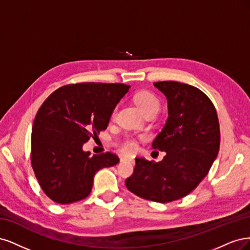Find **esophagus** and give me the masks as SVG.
I'll return each mask as SVG.
<instances>
[{
  "label": "esophagus",
  "mask_w": 250,
  "mask_h": 250,
  "mask_svg": "<svg viewBox=\"0 0 250 250\" xmlns=\"http://www.w3.org/2000/svg\"><path fill=\"white\" fill-rule=\"evenodd\" d=\"M122 161H127V162L133 163L134 162V158L133 157H124V158H122Z\"/></svg>",
  "instance_id": "obj_1"
}]
</instances>
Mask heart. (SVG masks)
<instances>
[{
  "instance_id": "b5f03b06",
  "label": "heart",
  "mask_w": 250,
  "mask_h": 250,
  "mask_svg": "<svg viewBox=\"0 0 250 250\" xmlns=\"http://www.w3.org/2000/svg\"><path fill=\"white\" fill-rule=\"evenodd\" d=\"M134 101L135 103L138 104V107L140 110L143 112L144 114L147 113V112L150 111H155L158 112L160 111L161 108V103L160 100L158 99V96L147 90H142L137 92L134 95ZM117 109L115 108L113 110V113H112V117H115L116 115ZM120 149H122L125 154H131L136 148H137V142L133 138H126L123 142H120L119 144Z\"/></svg>"
}]
</instances>
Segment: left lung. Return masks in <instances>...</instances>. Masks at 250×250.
<instances>
[{"instance_id":"obj_1","label":"left lung","mask_w":250,"mask_h":250,"mask_svg":"<svg viewBox=\"0 0 250 250\" xmlns=\"http://www.w3.org/2000/svg\"><path fill=\"white\" fill-rule=\"evenodd\" d=\"M154 85L166 96L168 118L152 148L166 156L161 162L136 158L125 186L137 196L164 204L188 195L205 179L218 155L220 128L213 103L198 88L174 81Z\"/></svg>"}]
</instances>
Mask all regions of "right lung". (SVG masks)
Listing matches in <instances>:
<instances>
[{"label":"right lung","mask_w":250,"mask_h":250,"mask_svg":"<svg viewBox=\"0 0 250 250\" xmlns=\"http://www.w3.org/2000/svg\"><path fill=\"white\" fill-rule=\"evenodd\" d=\"M131 86L79 83L62 86L47 98L35 116L31 135V163L47 197L60 205L90 194L94 174L114 166L112 152L90 156L83 144L106 130L116 104Z\"/></svg>","instance_id":"add662e5"}]
</instances>
